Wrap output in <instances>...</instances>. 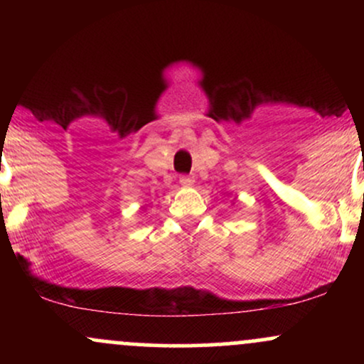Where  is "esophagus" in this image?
Returning a JSON list of instances; mask_svg holds the SVG:
<instances>
[{"instance_id":"esophagus-1","label":"esophagus","mask_w":364,"mask_h":364,"mask_svg":"<svg viewBox=\"0 0 364 364\" xmlns=\"http://www.w3.org/2000/svg\"><path fill=\"white\" fill-rule=\"evenodd\" d=\"M179 183H181L183 186H191V185H193V178L186 176V174H183V176L179 178Z\"/></svg>"}]
</instances>
